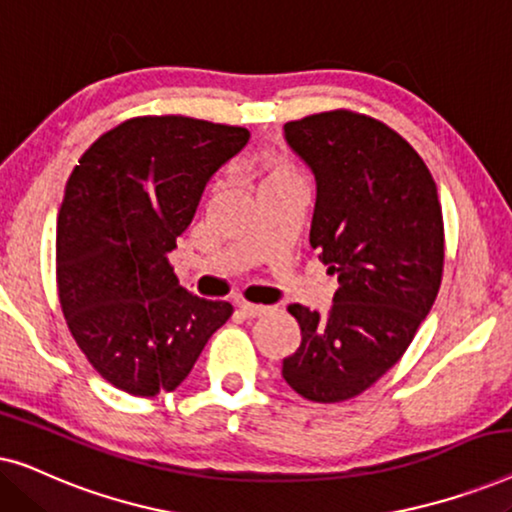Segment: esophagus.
Returning a JSON list of instances; mask_svg holds the SVG:
<instances>
[{"label": "esophagus", "mask_w": 512, "mask_h": 512, "mask_svg": "<svg viewBox=\"0 0 512 512\" xmlns=\"http://www.w3.org/2000/svg\"><path fill=\"white\" fill-rule=\"evenodd\" d=\"M240 312L244 314V317L256 319V317H263V314H268L270 307H265V305H251V303H240Z\"/></svg>", "instance_id": "34e87169"}]
</instances>
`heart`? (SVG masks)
Here are the masks:
<instances>
[{"mask_svg": "<svg viewBox=\"0 0 512 512\" xmlns=\"http://www.w3.org/2000/svg\"><path fill=\"white\" fill-rule=\"evenodd\" d=\"M258 177H261V186H265L272 184V181L298 177V174L284 158H268L265 163H261V167H258Z\"/></svg>", "mask_w": 512, "mask_h": 512, "instance_id": "1", "label": "heart"}]
</instances>
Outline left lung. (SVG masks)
I'll use <instances>...</instances> for the list:
<instances>
[{
  "instance_id": "1",
  "label": "left lung",
  "mask_w": 512,
  "mask_h": 512,
  "mask_svg": "<svg viewBox=\"0 0 512 512\" xmlns=\"http://www.w3.org/2000/svg\"><path fill=\"white\" fill-rule=\"evenodd\" d=\"M317 181L310 244L338 275L326 314L289 312L300 347L282 375L307 401L340 403L375 384L415 338L443 277V209L429 167L375 118L326 111L284 125Z\"/></svg>"
}]
</instances>
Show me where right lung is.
<instances>
[{
  "mask_svg": "<svg viewBox=\"0 0 512 512\" xmlns=\"http://www.w3.org/2000/svg\"><path fill=\"white\" fill-rule=\"evenodd\" d=\"M249 130L130 118L83 153L58 214V293L76 345L132 396L174 391L233 305L181 289L167 254Z\"/></svg>",
  "mask_w": 512,
  "mask_h": 512,
  "instance_id": "add662e5",
  "label": "right lung"
}]
</instances>
